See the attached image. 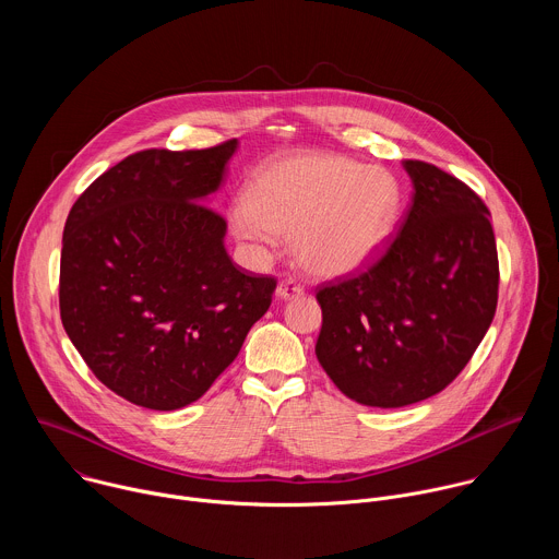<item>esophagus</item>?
I'll use <instances>...</instances> for the list:
<instances>
[{
  "label": "esophagus",
  "instance_id": "34e87169",
  "mask_svg": "<svg viewBox=\"0 0 559 559\" xmlns=\"http://www.w3.org/2000/svg\"><path fill=\"white\" fill-rule=\"evenodd\" d=\"M302 292H305V289H302V285L289 278V281H283V283L278 285L276 296H278V298H283V300H287V298H298Z\"/></svg>",
  "mask_w": 559,
  "mask_h": 559
}]
</instances>
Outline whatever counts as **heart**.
Masks as SVG:
<instances>
[{
  "mask_svg": "<svg viewBox=\"0 0 559 559\" xmlns=\"http://www.w3.org/2000/svg\"><path fill=\"white\" fill-rule=\"evenodd\" d=\"M403 212V188L382 168L341 154H296L270 164L250 199L231 210V227L250 243L296 234L300 263L321 276L352 274L371 263Z\"/></svg>",
  "mask_w": 559,
  "mask_h": 559,
  "instance_id": "obj_1",
  "label": "heart"
}]
</instances>
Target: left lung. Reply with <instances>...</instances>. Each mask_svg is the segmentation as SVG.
Wrapping results in <instances>:
<instances>
[{
    "label": "left lung",
    "instance_id": "8db88e82",
    "mask_svg": "<svg viewBox=\"0 0 559 559\" xmlns=\"http://www.w3.org/2000/svg\"><path fill=\"white\" fill-rule=\"evenodd\" d=\"M412 205L367 270L318 287L316 358L352 401L395 409L440 393L483 343L500 265L489 207L444 170L407 158Z\"/></svg>",
    "mask_w": 559,
    "mask_h": 559
}]
</instances>
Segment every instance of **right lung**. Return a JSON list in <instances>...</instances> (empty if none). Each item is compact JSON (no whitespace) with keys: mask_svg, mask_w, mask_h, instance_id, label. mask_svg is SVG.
<instances>
[{"mask_svg":"<svg viewBox=\"0 0 559 559\" xmlns=\"http://www.w3.org/2000/svg\"><path fill=\"white\" fill-rule=\"evenodd\" d=\"M236 139L141 150L106 170L66 218L61 323L91 371L132 405L173 412L212 386L270 309L274 276L236 267L205 205Z\"/></svg>","mask_w":559,"mask_h":559,"instance_id":"1","label":"right lung"}]
</instances>
